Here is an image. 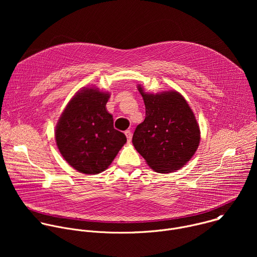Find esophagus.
<instances>
[{"instance_id":"1","label":"esophagus","mask_w":257,"mask_h":257,"mask_svg":"<svg viewBox=\"0 0 257 257\" xmlns=\"http://www.w3.org/2000/svg\"><path fill=\"white\" fill-rule=\"evenodd\" d=\"M125 135H126V137H127L128 142H130V141H131V138H132V133H131V131H130V130H126V131H125Z\"/></svg>"}]
</instances>
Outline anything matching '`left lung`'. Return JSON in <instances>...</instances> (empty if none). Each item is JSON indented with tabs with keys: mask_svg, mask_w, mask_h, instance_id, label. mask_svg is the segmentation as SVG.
Returning <instances> with one entry per match:
<instances>
[{
	"mask_svg": "<svg viewBox=\"0 0 257 257\" xmlns=\"http://www.w3.org/2000/svg\"><path fill=\"white\" fill-rule=\"evenodd\" d=\"M145 104V119L132 143L154 171L171 173L185 166L200 141L199 125L188 102L176 90L145 92L137 86Z\"/></svg>",
	"mask_w": 257,
	"mask_h": 257,
	"instance_id": "8db88e82",
	"label": "left lung"
}]
</instances>
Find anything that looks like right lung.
<instances>
[{
	"label": "right lung",
	"instance_id": "1",
	"mask_svg": "<svg viewBox=\"0 0 257 257\" xmlns=\"http://www.w3.org/2000/svg\"><path fill=\"white\" fill-rule=\"evenodd\" d=\"M108 98V92L83 87L70 99L57 123L59 152L80 173L93 175L106 170L127 141L106 111Z\"/></svg>",
	"mask_w": 257,
	"mask_h": 257
}]
</instances>
